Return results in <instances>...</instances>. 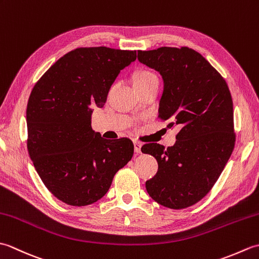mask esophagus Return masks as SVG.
<instances>
[{
  "mask_svg": "<svg viewBox=\"0 0 259 259\" xmlns=\"http://www.w3.org/2000/svg\"><path fill=\"white\" fill-rule=\"evenodd\" d=\"M134 146H135V152L136 153H141V144L138 141H134Z\"/></svg>",
  "mask_w": 259,
  "mask_h": 259,
  "instance_id": "1",
  "label": "esophagus"
}]
</instances>
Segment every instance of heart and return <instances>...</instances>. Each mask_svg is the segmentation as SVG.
Listing matches in <instances>:
<instances>
[{
  "mask_svg": "<svg viewBox=\"0 0 259 259\" xmlns=\"http://www.w3.org/2000/svg\"><path fill=\"white\" fill-rule=\"evenodd\" d=\"M152 80H158L157 75L155 73L151 72V71H149V70H141L135 75L134 83L136 87V85L145 84V83H147V82H150Z\"/></svg>",
  "mask_w": 259,
  "mask_h": 259,
  "instance_id": "obj_1",
  "label": "heart"
}]
</instances>
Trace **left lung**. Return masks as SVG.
<instances>
[{
	"label": "left lung",
	"mask_w": 259,
	"mask_h": 259,
	"mask_svg": "<svg viewBox=\"0 0 259 259\" xmlns=\"http://www.w3.org/2000/svg\"><path fill=\"white\" fill-rule=\"evenodd\" d=\"M138 60L162 76L158 117L169 120V128L180 126L167 149L155 142L142 146L158 161L146 189L164 207H190L211 190L234 150L232 95L221 73L190 48L138 51Z\"/></svg>",
	"instance_id": "8db88e82"
}]
</instances>
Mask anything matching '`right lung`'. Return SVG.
I'll use <instances>...</instances> for the list:
<instances>
[{
  "instance_id": "add662e5",
  "label": "right lung",
  "mask_w": 259,
  "mask_h": 259,
  "mask_svg": "<svg viewBox=\"0 0 259 259\" xmlns=\"http://www.w3.org/2000/svg\"><path fill=\"white\" fill-rule=\"evenodd\" d=\"M137 51L78 48L60 58L33 87L26 107L27 151L51 194L70 206L91 205L134 156L128 138H101L91 128L120 70Z\"/></svg>"
}]
</instances>
